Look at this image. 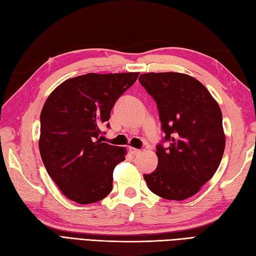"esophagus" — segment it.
<instances>
[{
    "mask_svg": "<svg viewBox=\"0 0 256 256\" xmlns=\"http://www.w3.org/2000/svg\"><path fill=\"white\" fill-rule=\"evenodd\" d=\"M130 152H131L132 155H138L140 154V150H138V148H130Z\"/></svg>",
    "mask_w": 256,
    "mask_h": 256,
    "instance_id": "esophagus-1",
    "label": "esophagus"
}]
</instances>
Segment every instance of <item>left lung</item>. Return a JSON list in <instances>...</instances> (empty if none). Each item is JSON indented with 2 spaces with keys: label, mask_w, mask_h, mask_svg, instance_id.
<instances>
[{
  "label": "left lung",
  "mask_w": 256,
  "mask_h": 256,
  "mask_svg": "<svg viewBox=\"0 0 256 256\" xmlns=\"http://www.w3.org/2000/svg\"><path fill=\"white\" fill-rule=\"evenodd\" d=\"M140 82L154 98L165 140L156 148L158 166L144 175L150 190L167 200L197 194L218 170L226 148L222 113L206 86L192 76L148 72Z\"/></svg>",
  "instance_id": "left-lung-1"
}]
</instances>
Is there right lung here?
Segmentation results:
<instances>
[{"label":"right lung","instance_id":"right-lung-1","mask_svg":"<svg viewBox=\"0 0 256 256\" xmlns=\"http://www.w3.org/2000/svg\"><path fill=\"white\" fill-rule=\"evenodd\" d=\"M138 74L78 76L47 98L40 113V156L48 175L74 202L94 204L111 192L113 170L125 160L126 150L103 143L100 128Z\"/></svg>","mask_w":256,"mask_h":256}]
</instances>
